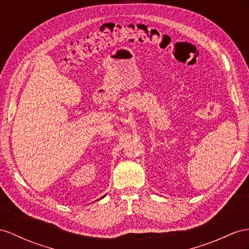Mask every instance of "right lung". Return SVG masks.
<instances>
[{"label": "right lung", "instance_id": "add662e5", "mask_svg": "<svg viewBox=\"0 0 249 249\" xmlns=\"http://www.w3.org/2000/svg\"><path fill=\"white\" fill-rule=\"evenodd\" d=\"M105 196H102V197H101V198H104V197H105ZM101 198H99V199H101ZM97 201H98V199H97Z\"/></svg>", "mask_w": 249, "mask_h": 249}]
</instances>
